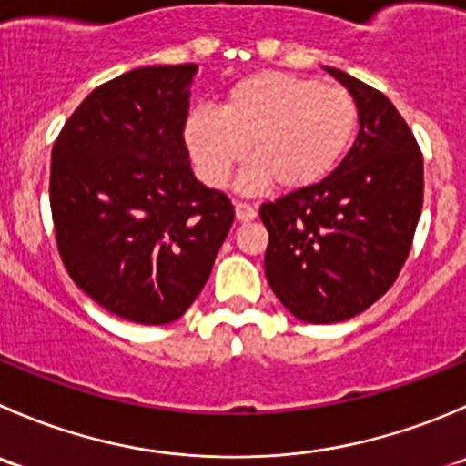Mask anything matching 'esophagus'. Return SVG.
Instances as JSON below:
<instances>
[{"instance_id": "34e87169", "label": "esophagus", "mask_w": 466, "mask_h": 466, "mask_svg": "<svg viewBox=\"0 0 466 466\" xmlns=\"http://www.w3.org/2000/svg\"><path fill=\"white\" fill-rule=\"evenodd\" d=\"M234 211H237V218L243 220V223H246V220L257 218V207L248 205V202H237Z\"/></svg>"}]
</instances>
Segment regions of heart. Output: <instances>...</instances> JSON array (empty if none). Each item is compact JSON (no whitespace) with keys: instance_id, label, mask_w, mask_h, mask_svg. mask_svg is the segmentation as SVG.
Listing matches in <instances>:
<instances>
[{"instance_id":"heart-1","label":"heart","mask_w":466,"mask_h":466,"mask_svg":"<svg viewBox=\"0 0 466 466\" xmlns=\"http://www.w3.org/2000/svg\"><path fill=\"white\" fill-rule=\"evenodd\" d=\"M360 123L355 95L337 84L261 70L234 81L218 113L198 108L184 123V143L207 187L220 188L243 161L241 191L278 184L284 191L320 182L346 155Z\"/></svg>"}]
</instances>
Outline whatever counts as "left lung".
I'll use <instances>...</instances> for the list:
<instances>
[{"label": "left lung", "instance_id": "1", "mask_svg": "<svg viewBox=\"0 0 466 466\" xmlns=\"http://www.w3.org/2000/svg\"><path fill=\"white\" fill-rule=\"evenodd\" d=\"M325 70L358 99V138L328 177L259 209L266 279L305 323L353 319L385 296L423 207V157L403 116L380 90Z\"/></svg>", "mask_w": 466, "mask_h": 466}]
</instances>
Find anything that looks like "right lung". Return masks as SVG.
<instances>
[{
  "label": "right lung",
  "instance_id": "1",
  "mask_svg": "<svg viewBox=\"0 0 466 466\" xmlns=\"http://www.w3.org/2000/svg\"><path fill=\"white\" fill-rule=\"evenodd\" d=\"M196 63L147 66L97 86L52 147L49 205L76 287L132 323L177 320L234 223L198 182L184 143Z\"/></svg>",
  "mask_w": 466,
  "mask_h": 466
}]
</instances>
